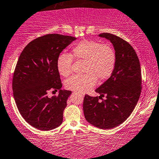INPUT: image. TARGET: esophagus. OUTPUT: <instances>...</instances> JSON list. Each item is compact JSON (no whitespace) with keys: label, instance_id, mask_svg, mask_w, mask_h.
Returning <instances> with one entry per match:
<instances>
[{"label":"esophagus","instance_id":"34e87169","mask_svg":"<svg viewBox=\"0 0 159 159\" xmlns=\"http://www.w3.org/2000/svg\"><path fill=\"white\" fill-rule=\"evenodd\" d=\"M78 94V95L81 96V97H82V98H83V97H84V94Z\"/></svg>","mask_w":159,"mask_h":159}]
</instances>
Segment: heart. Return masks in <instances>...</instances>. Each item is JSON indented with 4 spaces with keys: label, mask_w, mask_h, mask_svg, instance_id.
<instances>
[{
    "label": "heart",
    "mask_w": 159,
    "mask_h": 159,
    "mask_svg": "<svg viewBox=\"0 0 159 159\" xmlns=\"http://www.w3.org/2000/svg\"><path fill=\"white\" fill-rule=\"evenodd\" d=\"M73 59L82 60L83 75H75L68 78L65 86L68 89L82 93L91 89L100 81L108 79L113 73L116 62V54L111 45L99 42L84 39L72 48L70 55L61 53L56 59V68L60 75L67 76L71 71Z\"/></svg>",
    "instance_id": "b5f03b06"
}]
</instances>
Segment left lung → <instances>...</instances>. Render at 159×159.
Returning <instances> with one entry per match:
<instances>
[{
	"instance_id": "1",
	"label": "left lung",
	"mask_w": 159,
	"mask_h": 159,
	"mask_svg": "<svg viewBox=\"0 0 159 159\" xmlns=\"http://www.w3.org/2000/svg\"><path fill=\"white\" fill-rule=\"evenodd\" d=\"M98 36L113 45L116 66L110 78L95 89L99 97L86 94L83 109L86 121L92 125L111 129L125 121L137 104L142 91L141 67L135 51L125 40L108 33ZM105 94L107 99L103 100Z\"/></svg>"
}]
</instances>
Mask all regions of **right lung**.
I'll return each mask as SVG.
<instances>
[{
	"label": "right lung",
	"mask_w": 159,
	"mask_h": 159,
	"mask_svg": "<svg viewBox=\"0 0 159 159\" xmlns=\"http://www.w3.org/2000/svg\"><path fill=\"white\" fill-rule=\"evenodd\" d=\"M76 38L58 34L38 37L25 46L14 72L12 89L21 116L34 128L49 130L63 121V112L72 92L61 89L56 59ZM59 90L58 96L47 97Z\"/></svg>",
	"instance_id": "1"
}]
</instances>
